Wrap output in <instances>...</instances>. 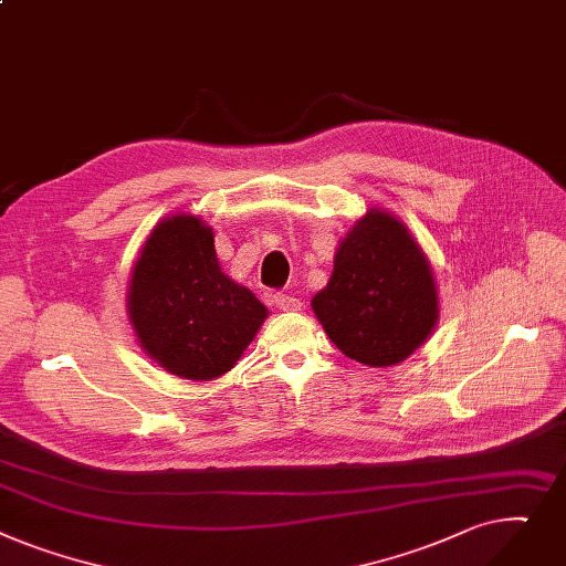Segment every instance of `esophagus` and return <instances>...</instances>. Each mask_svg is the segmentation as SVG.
I'll use <instances>...</instances> for the list:
<instances>
[{
  "mask_svg": "<svg viewBox=\"0 0 566 566\" xmlns=\"http://www.w3.org/2000/svg\"><path fill=\"white\" fill-rule=\"evenodd\" d=\"M274 304H276V308L279 311H283V313H296V311H302V298H296V296H292V294H283V292H279V294H274Z\"/></svg>",
  "mask_w": 566,
  "mask_h": 566,
  "instance_id": "esophagus-1",
  "label": "esophagus"
}]
</instances>
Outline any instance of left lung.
Returning <instances> with one entry per match:
<instances>
[{
  "instance_id": "8db88e82",
  "label": "left lung",
  "mask_w": 566,
  "mask_h": 566,
  "mask_svg": "<svg viewBox=\"0 0 566 566\" xmlns=\"http://www.w3.org/2000/svg\"><path fill=\"white\" fill-rule=\"evenodd\" d=\"M311 306L334 345L370 368L407 360L441 313L429 258L407 223L384 208H370L347 230Z\"/></svg>"
}]
</instances>
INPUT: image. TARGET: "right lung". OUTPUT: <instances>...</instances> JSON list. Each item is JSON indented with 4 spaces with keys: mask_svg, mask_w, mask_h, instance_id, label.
Here are the masks:
<instances>
[{
    "mask_svg": "<svg viewBox=\"0 0 566 566\" xmlns=\"http://www.w3.org/2000/svg\"><path fill=\"white\" fill-rule=\"evenodd\" d=\"M125 302L142 349L166 373L191 381L235 368L270 315L249 287L223 274L214 230L185 212L150 230Z\"/></svg>",
    "mask_w": 566,
    "mask_h": 566,
    "instance_id": "add662e5",
    "label": "right lung"
}]
</instances>
